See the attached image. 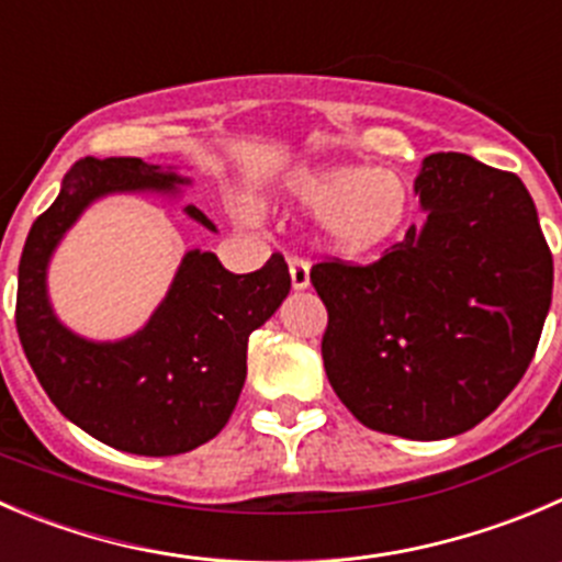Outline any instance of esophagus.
Returning a JSON list of instances; mask_svg holds the SVG:
<instances>
[{"label": "esophagus", "instance_id": "obj_1", "mask_svg": "<svg viewBox=\"0 0 562 562\" xmlns=\"http://www.w3.org/2000/svg\"><path fill=\"white\" fill-rule=\"evenodd\" d=\"M288 271H291V285L293 291H304L310 288V263L302 258L288 260Z\"/></svg>", "mask_w": 562, "mask_h": 562}]
</instances>
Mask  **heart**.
<instances>
[{
  "instance_id": "1",
  "label": "heart",
  "mask_w": 562,
  "mask_h": 562,
  "mask_svg": "<svg viewBox=\"0 0 562 562\" xmlns=\"http://www.w3.org/2000/svg\"><path fill=\"white\" fill-rule=\"evenodd\" d=\"M288 194L304 214L321 216L337 252L364 255L390 244L412 209L406 181L392 170L351 161H313L288 178Z\"/></svg>"
}]
</instances>
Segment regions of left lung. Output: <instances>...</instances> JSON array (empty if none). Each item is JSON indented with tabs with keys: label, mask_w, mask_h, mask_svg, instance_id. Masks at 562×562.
Wrapping results in <instances>:
<instances>
[{
	"label": "left lung",
	"mask_w": 562,
	"mask_h": 562,
	"mask_svg": "<svg viewBox=\"0 0 562 562\" xmlns=\"http://www.w3.org/2000/svg\"><path fill=\"white\" fill-rule=\"evenodd\" d=\"M423 227L370 266L315 263L329 313L321 353L348 412L373 431L448 439L475 428L532 362L552 252L514 172L431 154L414 181Z\"/></svg>",
	"instance_id": "obj_1"
}]
</instances>
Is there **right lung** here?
<instances>
[{
    "instance_id": "1",
    "label": "right lung",
    "mask_w": 562,
    "mask_h": 562,
    "mask_svg": "<svg viewBox=\"0 0 562 562\" xmlns=\"http://www.w3.org/2000/svg\"><path fill=\"white\" fill-rule=\"evenodd\" d=\"M189 178L143 159L76 161L57 200L26 236L15 326L54 406L98 442L134 456H178L225 428L247 379V340L291 291L282 255L233 274L214 252L189 249L170 291L143 329L123 340H87L48 302V260L87 205L106 194L178 198ZM183 214L216 233L198 209Z\"/></svg>"
}]
</instances>
